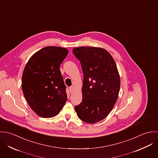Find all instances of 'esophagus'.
I'll return each mask as SVG.
<instances>
[{"label": "esophagus", "instance_id": "34e87169", "mask_svg": "<svg viewBox=\"0 0 158 158\" xmlns=\"http://www.w3.org/2000/svg\"><path fill=\"white\" fill-rule=\"evenodd\" d=\"M69 92H70V93H71V92H72V91H73V86H70V87L69 88Z\"/></svg>", "mask_w": 158, "mask_h": 158}]
</instances>
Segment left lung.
I'll return each mask as SVG.
<instances>
[{
	"mask_svg": "<svg viewBox=\"0 0 158 158\" xmlns=\"http://www.w3.org/2000/svg\"><path fill=\"white\" fill-rule=\"evenodd\" d=\"M73 53L80 61L84 75L83 99L75 110L81 120L95 123L109 114L117 100L118 72L111 54L102 48L76 47Z\"/></svg>",
	"mask_w": 158,
	"mask_h": 158,
	"instance_id": "obj_1",
	"label": "left lung"
}]
</instances>
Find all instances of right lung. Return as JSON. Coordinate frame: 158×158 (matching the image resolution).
<instances>
[{"label": "right lung", "instance_id": "right-lung-1", "mask_svg": "<svg viewBox=\"0 0 158 158\" xmlns=\"http://www.w3.org/2000/svg\"><path fill=\"white\" fill-rule=\"evenodd\" d=\"M68 52L60 47H45L32 55L24 68L23 95L31 110L41 117L56 115L67 101L60 68Z\"/></svg>", "mask_w": 158, "mask_h": 158}]
</instances>
